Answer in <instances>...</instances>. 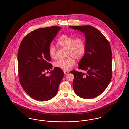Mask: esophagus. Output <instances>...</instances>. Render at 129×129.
<instances>
[{
	"label": "esophagus",
	"instance_id": "esophagus-1",
	"mask_svg": "<svg viewBox=\"0 0 129 129\" xmlns=\"http://www.w3.org/2000/svg\"><path fill=\"white\" fill-rule=\"evenodd\" d=\"M64 74H67L69 73V71H64Z\"/></svg>",
	"mask_w": 129,
	"mask_h": 129
}]
</instances>
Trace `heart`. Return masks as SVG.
I'll use <instances>...</instances> for the list:
<instances>
[{
	"label": "heart",
	"mask_w": 129,
	"mask_h": 129,
	"mask_svg": "<svg viewBox=\"0 0 129 129\" xmlns=\"http://www.w3.org/2000/svg\"><path fill=\"white\" fill-rule=\"evenodd\" d=\"M57 43L59 45L64 48H67V58L60 59L55 62V67L64 71L70 69L75 64V60L80 59L84 55L86 52V44L82 37H74L67 34H62L58 38ZM49 54L52 58L56 57V49L55 45L52 44L49 47Z\"/></svg>",
	"instance_id": "heart-1"
}]
</instances>
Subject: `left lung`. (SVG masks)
Returning <instances> with one entry per match:
<instances>
[{
    "label": "left lung",
    "mask_w": 129,
    "mask_h": 129,
    "mask_svg": "<svg viewBox=\"0 0 129 129\" xmlns=\"http://www.w3.org/2000/svg\"><path fill=\"white\" fill-rule=\"evenodd\" d=\"M83 32L86 39L85 54L78 63V68L86 74L73 70V85L75 94L81 98L96 97L104 91L112 78V52L104 35L91 25L70 26Z\"/></svg>",
    "instance_id": "1"
}]
</instances>
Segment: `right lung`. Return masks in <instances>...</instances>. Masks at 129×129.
I'll return each mask as SVG.
<instances>
[{"mask_svg": "<svg viewBox=\"0 0 129 129\" xmlns=\"http://www.w3.org/2000/svg\"><path fill=\"white\" fill-rule=\"evenodd\" d=\"M61 27L41 28L28 33L22 41L18 53L19 78L20 84L30 97L46 101L55 97L64 76L61 69L49 63L50 45ZM51 70L46 76L45 72Z\"/></svg>", "mask_w": 129, "mask_h": 129, "instance_id": "1", "label": "right lung"}]
</instances>
